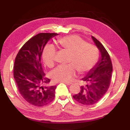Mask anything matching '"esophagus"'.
<instances>
[{"mask_svg": "<svg viewBox=\"0 0 130 130\" xmlns=\"http://www.w3.org/2000/svg\"><path fill=\"white\" fill-rule=\"evenodd\" d=\"M62 83H64V84H65L67 85L71 84V83H69V82H62Z\"/></svg>", "mask_w": 130, "mask_h": 130, "instance_id": "obj_1", "label": "esophagus"}]
</instances>
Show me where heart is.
<instances>
[{
    "instance_id": "1",
    "label": "heart",
    "mask_w": 130,
    "mask_h": 130,
    "mask_svg": "<svg viewBox=\"0 0 130 130\" xmlns=\"http://www.w3.org/2000/svg\"><path fill=\"white\" fill-rule=\"evenodd\" d=\"M61 50L70 53L68 65H60L51 72V77L56 82L70 81L75 76L76 70L80 73L90 71L97 63L99 52L95 46L87 42L77 35H70L57 40ZM56 48L52 45H46L42 52L44 65L52 67L54 63Z\"/></svg>"
}]
</instances>
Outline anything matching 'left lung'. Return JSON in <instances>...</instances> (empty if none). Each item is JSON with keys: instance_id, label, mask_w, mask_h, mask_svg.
<instances>
[{"instance_id": "1", "label": "left lung", "mask_w": 130, "mask_h": 130, "mask_svg": "<svg viewBox=\"0 0 130 130\" xmlns=\"http://www.w3.org/2000/svg\"><path fill=\"white\" fill-rule=\"evenodd\" d=\"M95 45L101 53V57L96 65L82 79L87 83L80 87L79 93L73 97L79 103L86 106L96 103L103 97L110 84L112 71V65L109 55L101 43L92 37Z\"/></svg>"}]
</instances>
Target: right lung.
<instances>
[{
  "instance_id": "right-lung-1",
  "label": "right lung",
  "mask_w": 130,
  "mask_h": 130,
  "mask_svg": "<svg viewBox=\"0 0 130 130\" xmlns=\"http://www.w3.org/2000/svg\"><path fill=\"white\" fill-rule=\"evenodd\" d=\"M57 35L37 34L22 46L16 57L13 76L19 92L25 100L35 106L47 105L54 99L56 86H46L50 79L45 76L41 58L46 43Z\"/></svg>"
}]
</instances>
